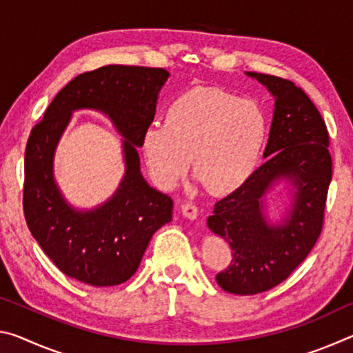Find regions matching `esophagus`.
<instances>
[{
	"mask_svg": "<svg viewBox=\"0 0 353 353\" xmlns=\"http://www.w3.org/2000/svg\"><path fill=\"white\" fill-rule=\"evenodd\" d=\"M181 210L183 213V216H187L188 219L198 218V207H196L193 202H183L181 205Z\"/></svg>",
	"mask_w": 353,
	"mask_h": 353,
	"instance_id": "esophagus-1",
	"label": "esophagus"
}]
</instances>
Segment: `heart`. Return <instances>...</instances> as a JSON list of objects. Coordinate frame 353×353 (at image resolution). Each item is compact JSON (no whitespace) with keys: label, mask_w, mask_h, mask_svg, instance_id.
<instances>
[{"label":"heart","mask_w":353,"mask_h":353,"mask_svg":"<svg viewBox=\"0 0 353 353\" xmlns=\"http://www.w3.org/2000/svg\"><path fill=\"white\" fill-rule=\"evenodd\" d=\"M266 137L259 105L218 88H201L172 103L165 124H152L141 148L152 181L171 190L193 171L213 193H229L252 174Z\"/></svg>","instance_id":"b5f03b06"}]
</instances>
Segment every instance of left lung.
Returning a JSON list of instances; mask_svg holds the SVG:
<instances>
[{
	"label": "left lung",
	"mask_w": 353,
	"mask_h": 353,
	"mask_svg": "<svg viewBox=\"0 0 353 353\" xmlns=\"http://www.w3.org/2000/svg\"><path fill=\"white\" fill-rule=\"evenodd\" d=\"M246 74L276 99L265 163L218 201L207 219L213 234L232 248L230 265L218 274L216 282L240 296L274 288L307 259L321 235L332 181L327 126L307 93L282 77ZM279 180L292 183L293 204L280 223L271 225L264 214V198Z\"/></svg>",
	"instance_id": "left-lung-1"
}]
</instances>
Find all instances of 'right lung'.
<instances>
[{"instance_id":"right-lung-1","label":"right lung","mask_w":353,"mask_h":353,"mask_svg":"<svg viewBox=\"0 0 353 353\" xmlns=\"http://www.w3.org/2000/svg\"><path fill=\"white\" fill-rule=\"evenodd\" d=\"M163 68L105 65L70 81L35 124L25 152L23 210L43 252L65 276L92 286L124 283L139 270L152 235L172 218V199L149 187L137 148L151 126ZM79 108L103 111L125 140L127 172L104 205L77 211L58 190L52 163L57 143Z\"/></svg>"}]
</instances>
